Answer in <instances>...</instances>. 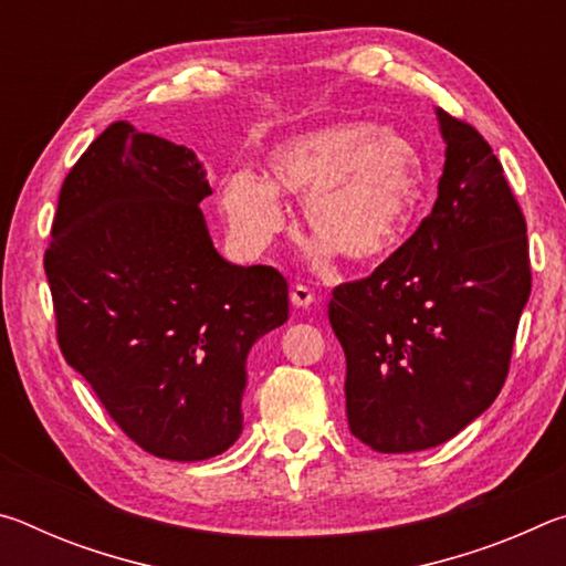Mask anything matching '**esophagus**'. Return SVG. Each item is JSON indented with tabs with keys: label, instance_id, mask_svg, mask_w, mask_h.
Instances as JSON below:
<instances>
[{
	"label": "esophagus",
	"instance_id": "1",
	"mask_svg": "<svg viewBox=\"0 0 566 566\" xmlns=\"http://www.w3.org/2000/svg\"><path fill=\"white\" fill-rule=\"evenodd\" d=\"M290 300H292V304H294V306H302V310H306V306H312V304H314V292L310 290V286L296 284V286H292Z\"/></svg>",
	"mask_w": 566,
	"mask_h": 566
}]
</instances>
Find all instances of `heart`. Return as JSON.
Returning a JSON list of instances; mask_svg holds the SVG:
<instances>
[{
	"mask_svg": "<svg viewBox=\"0 0 566 566\" xmlns=\"http://www.w3.org/2000/svg\"><path fill=\"white\" fill-rule=\"evenodd\" d=\"M424 185L427 165L415 142L354 119L276 142L264 157V179L249 169L229 175L219 207L239 242L262 249L284 227L280 195L302 197L319 262L342 254L354 266H375L405 242Z\"/></svg>",
	"mask_w": 566,
	"mask_h": 566,
	"instance_id": "obj_1",
	"label": "heart"
}]
</instances>
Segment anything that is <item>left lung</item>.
Returning a JSON list of instances; mask_svg holds the SVG:
<instances>
[{
	"label": "left lung",
	"instance_id": "8db88e82",
	"mask_svg": "<svg viewBox=\"0 0 566 566\" xmlns=\"http://www.w3.org/2000/svg\"><path fill=\"white\" fill-rule=\"evenodd\" d=\"M434 112L447 149L432 214L329 302L349 429L385 454L444 444L490 409L532 292L526 224L500 159L474 127Z\"/></svg>",
	"mask_w": 566,
	"mask_h": 566
}]
</instances>
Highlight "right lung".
Instances as JSON below:
<instances>
[{
  "label": "right lung",
  "mask_w": 566,
  "mask_h": 566,
  "mask_svg": "<svg viewBox=\"0 0 566 566\" xmlns=\"http://www.w3.org/2000/svg\"><path fill=\"white\" fill-rule=\"evenodd\" d=\"M209 195L195 151L114 122L66 175L44 254L66 364L132 442L171 462L237 442L249 349L290 317L274 266L214 249Z\"/></svg>",
  "instance_id": "right-lung-1"
}]
</instances>
